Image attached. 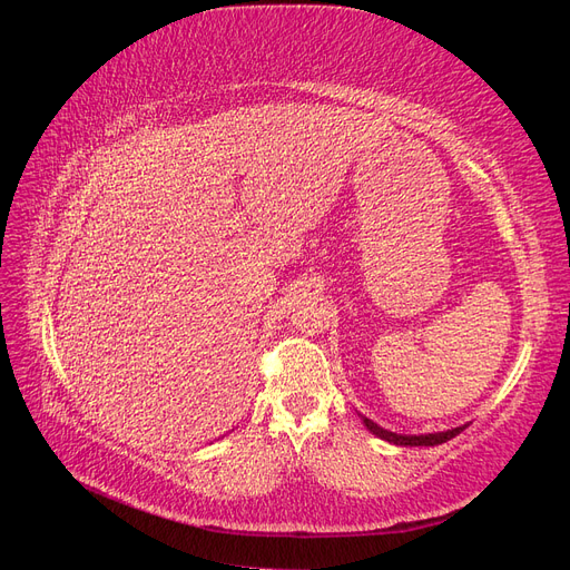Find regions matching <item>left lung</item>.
Here are the masks:
<instances>
[{"mask_svg": "<svg viewBox=\"0 0 570 570\" xmlns=\"http://www.w3.org/2000/svg\"><path fill=\"white\" fill-rule=\"evenodd\" d=\"M361 421H364V425L371 430L375 438H381V440L392 442V444H400V446H435V444H442L446 440L456 438L461 430L465 428V425H459V428H452V430H444V433H428V435H396V433H390V430L381 428L377 423H373L366 416H361Z\"/></svg>", "mask_w": 570, "mask_h": 570, "instance_id": "1", "label": "left lung"}]
</instances>
